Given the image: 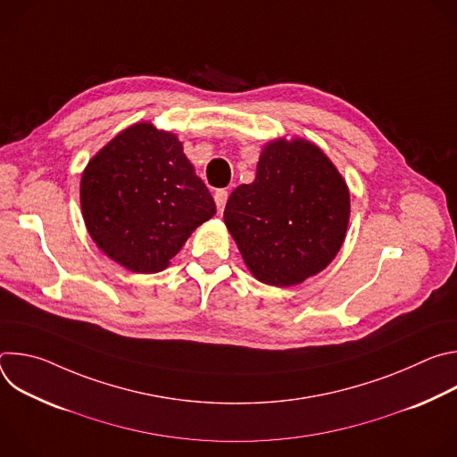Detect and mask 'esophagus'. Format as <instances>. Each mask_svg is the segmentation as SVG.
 Here are the masks:
<instances>
[{"label": "esophagus", "instance_id": "34e87169", "mask_svg": "<svg viewBox=\"0 0 457 457\" xmlns=\"http://www.w3.org/2000/svg\"><path fill=\"white\" fill-rule=\"evenodd\" d=\"M226 203H228V191H226V189H217V191H215V204H217L219 213L224 212Z\"/></svg>", "mask_w": 457, "mask_h": 457}]
</instances>
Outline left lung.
Returning <instances> with one entry per match:
<instances>
[{
  "label": "left lung",
  "mask_w": 457,
  "mask_h": 457,
  "mask_svg": "<svg viewBox=\"0 0 457 457\" xmlns=\"http://www.w3.org/2000/svg\"><path fill=\"white\" fill-rule=\"evenodd\" d=\"M349 212L347 184L320 148L275 141L260 155L254 180L229 195L224 222L249 271L287 287L329 266Z\"/></svg>",
  "instance_id": "obj_1"
}]
</instances>
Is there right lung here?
<instances>
[{
  "instance_id": "1",
  "label": "right lung",
  "mask_w": 457,
  "mask_h": 457,
  "mask_svg": "<svg viewBox=\"0 0 457 457\" xmlns=\"http://www.w3.org/2000/svg\"><path fill=\"white\" fill-rule=\"evenodd\" d=\"M81 208L97 247L136 273L168 268L217 212L179 139L150 122L129 126L88 162Z\"/></svg>"
}]
</instances>
